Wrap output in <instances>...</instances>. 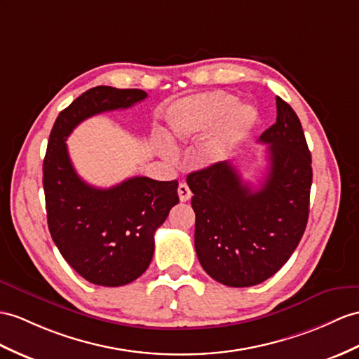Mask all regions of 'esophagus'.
Wrapping results in <instances>:
<instances>
[{
	"label": "esophagus",
	"mask_w": 359,
	"mask_h": 359,
	"mask_svg": "<svg viewBox=\"0 0 359 359\" xmlns=\"http://www.w3.org/2000/svg\"><path fill=\"white\" fill-rule=\"evenodd\" d=\"M178 195H180V199L182 201V203H186V201H189L191 198V191L186 182H181V184L178 186Z\"/></svg>",
	"instance_id": "34e87169"
}]
</instances>
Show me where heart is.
I'll use <instances>...</instances> for the list:
<instances>
[{"label":"heart","mask_w":359,"mask_h":359,"mask_svg":"<svg viewBox=\"0 0 359 359\" xmlns=\"http://www.w3.org/2000/svg\"><path fill=\"white\" fill-rule=\"evenodd\" d=\"M257 111L248 103H236L226 93H205L175 103L168 112L169 135L175 142H187L219 126L204 149L207 163L224 161L231 147L256 125ZM165 155H170L164 151Z\"/></svg>","instance_id":"heart-1"}]
</instances>
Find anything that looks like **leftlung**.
<instances>
[{"label":"left lung","instance_id":"obj_1","mask_svg":"<svg viewBox=\"0 0 359 359\" xmlns=\"http://www.w3.org/2000/svg\"><path fill=\"white\" fill-rule=\"evenodd\" d=\"M276 123L260 135L269 170L251 189L229 161L191 172L195 250L205 273L226 286H255L274 276L299 245L309 216L312 160L299 117L276 97Z\"/></svg>","mask_w":359,"mask_h":359}]
</instances>
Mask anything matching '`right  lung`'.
I'll return each instance as SVG.
<instances>
[{
  "instance_id": "right-lung-1",
  "label": "right lung",
  "mask_w": 359,
  "mask_h": 359,
  "mask_svg": "<svg viewBox=\"0 0 359 359\" xmlns=\"http://www.w3.org/2000/svg\"><path fill=\"white\" fill-rule=\"evenodd\" d=\"M142 90L95 86L60 111L43 158L47 222L60 255L85 280L123 286L142 276L154 256V234L178 204V181L134 177L97 189L79 177L65 140L95 114L142 102Z\"/></svg>"
}]
</instances>
